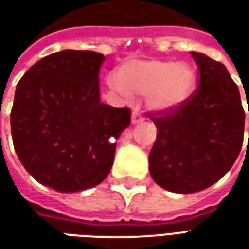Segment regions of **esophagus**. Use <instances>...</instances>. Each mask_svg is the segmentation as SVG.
<instances>
[{
  "mask_svg": "<svg viewBox=\"0 0 249 249\" xmlns=\"http://www.w3.org/2000/svg\"><path fill=\"white\" fill-rule=\"evenodd\" d=\"M141 121H144V116L141 113H139L137 110H135V112L132 113V123H133V124H137V123H141Z\"/></svg>",
  "mask_w": 249,
  "mask_h": 249,
  "instance_id": "34e87169",
  "label": "esophagus"
}]
</instances>
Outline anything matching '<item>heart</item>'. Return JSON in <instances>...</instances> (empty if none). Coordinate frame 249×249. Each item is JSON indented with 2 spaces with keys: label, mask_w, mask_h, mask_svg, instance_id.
<instances>
[{
  "label": "heart",
  "mask_w": 249,
  "mask_h": 249,
  "mask_svg": "<svg viewBox=\"0 0 249 249\" xmlns=\"http://www.w3.org/2000/svg\"><path fill=\"white\" fill-rule=\"evenodd\" d=\"M110 87L124 93L149 97L156 109H171L184 103L196 82L195 71L187 64L162 60L132 61L120 69L119 78H110Z\"/></svg>",
  "instance_id": "b5f03b06"
}]
</instances>
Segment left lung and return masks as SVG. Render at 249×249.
<instances>
[{
	"mask_svg": "<svg viewBox=\"0 0 249 249\" xmlns=\"http://www.w3.org/2000/svg\"><path fill=\"white\" fill-rule=\"evenodd\" d=\"M191 54L198 68L196 90L175 108L146 113L157 128L149 172L157 185L176 193L198 192L219 181L244 139L246 113L227 68L203 53Z\"/></svg>",
	"mask_w": 249,
	"mask_h": 249,
	"instance_id": "left-lung-1",
	"label": "left lung"
}]
</instances>
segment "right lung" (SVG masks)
I'll return each mask as SVG.
<instances>
[{"mask_svg": "<svg viewBox=\"0 0 249 249\" xmlns=\"http://www.w3.org/2000/svg\"><path fill=\"white\" fill-rule=\"evenodd\" d=\"M104 60L92 51L52 53L17 84L10 112L16 153L38 183L58 192L101 183L113 165L114 141L130 124L129 108L100 101Z\"/></svg>", "mask_w": 249, "mask_h": 249, "instance_id": "1", "label": "right lung"}]
</instances>
